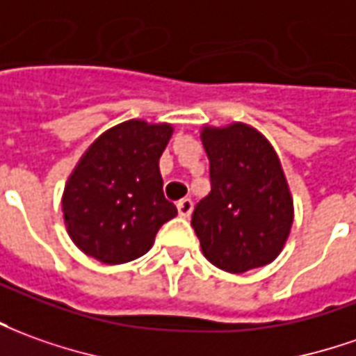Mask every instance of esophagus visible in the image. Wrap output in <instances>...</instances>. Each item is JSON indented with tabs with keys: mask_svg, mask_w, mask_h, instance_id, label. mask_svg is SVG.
Returning <instances> with one entry per match:
<instances>
[{
	"mask_svg": "<svg viewBox=\"0 0 356 356\" xmlns=\"http://www.w3.org/2000/svg\"><path fill=\"white\" fill-rule=\"evenodd\" d=\"M176 207H178V215L188 219L193 211V202L192 200H188V197H184V200H180V202L176 203Z\"/></svg>",
	"mask_w": 356,
	"mask_h": 356,
	"instance_id": "1",
	"label": "esophagus"
}]
</instances>
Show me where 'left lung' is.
Here are the masks:
<instances>
[{"instance_id": "obj_1", "label": "left lung", "mask_w": 356, "mask_h": 356, "mask_svg": "<svg viewBox=\"0 0 356 356\" xmlns=\"http://www.w3.org/2000/svg\"><path fill=\"white\" fill-rule=\"evenodd\" d=\"M211 192L195 205L192 227L203 256L229 273L271 264L293 227V197L279 156L246 124L205 126Z\"/></svg>"}]
</instances>
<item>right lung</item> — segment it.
I'll return each mask as SVG.
<instances>
[{
    "instance_id": "right-lung-1",
    "label": "right lung",
    "mask_w": 356,
    "mask_h": 356,
    "mask_svg": "<svg viewBox=\"0 0 356 356\" xmlns=\"http://www.w3.org/2000/svg\"><path fill=\"white\" fill-rule=\"evenodd\" d=\"M170 136V124L129 120L104 131L81 156L61 200L67 234L81 252L110 266L131 261L178 215L164 200L159 170Z\"/></svg>"
}]
</instances>
